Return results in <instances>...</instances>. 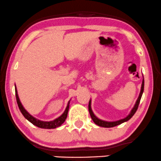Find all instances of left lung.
Masks as SVG:
<instances>
[{"instance_id":"1","label":"left lung","mask_w":161,"mask_h":161,"mask_svg":"<svg viewBox=\"0 0 161 161\" xmlns=\"http://www.w3.org/2000/svg\"><path fill=\"white\" fill-rule=\"evenodd\" d=\"M143 91H144V77H143V79H142V83L141 90H140V92H139V97H138L136 102L135 105H134V106H133V108H132V110L130 111V114H128L127 116L126 117V118L120 119V120H115V121H106V120H101V119L97 118V117H96V115L94 114L93 111H92V108H91V99H90V103H89L88 108H89V112H90V116H91L92 120H93V122L95 123L96 125L102 126V127H106V128L114 127V126L120 125V124H123V123L128 121V120H129L133 116L134 114L136 112L138 107H139V103H140L142 96Z\"/></svg>"}]
</instances>
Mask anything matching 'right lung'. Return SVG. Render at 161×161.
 <instances>
[{
	"label": "right lung",
	"mask_w": 161,
	"mask_h": 161,
	"mask_svg": "<svg viewBox=\"0 0 161 161\" xmlns=\"http://www.w3.org/2000/svg\"><path fill=\"white\" fill-rule=\"evenodd\" d=\"M15 91H16V102H17V104H18L19 108L21 113L23 114V116L25 118V119H27L28 121L31 122V124H34L35 126H37V127L42 128V129H55V128L58 127V126H61L62 124L65 122V119L67 118L68 112H69V104H70V101H71V99H70L69 103H68L65 110L63 113H62L61 116H59L58 118H56L53 120H50V121H43V120H38V119L35 118V117H33L32 115L30 114L25 109L23 105H22V103H21L19 98L18 92H17V89L16 86H15Z\"/></svg>",
	"instance_id": "add662e5"
}]
</instances>
